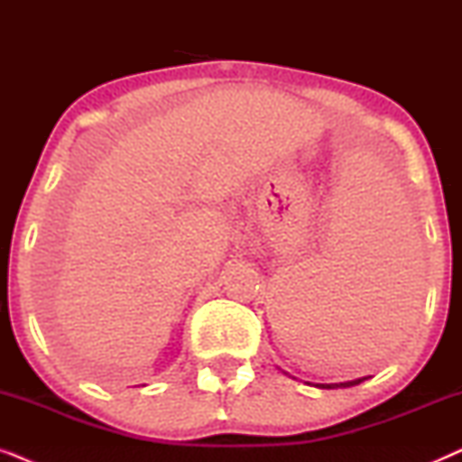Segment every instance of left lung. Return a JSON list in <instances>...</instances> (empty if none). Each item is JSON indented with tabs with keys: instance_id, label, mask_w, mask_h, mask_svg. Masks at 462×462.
I'll return each instance as SVG.
<instances>
[{
	"instance_id": "1",
	"label": "left lung",
	"mask_w": 462,
	"mask_h": 462,
	"mask_svg": "<svg viewBox=\"0 0 462 462\" xmlns=\"http://www.w3.org/2000/svg\"><path fill=\"white\" fill-rule=\"evenodd\" d=\"M365 381V376L364 378H357V381H346V383H334V384H319L321 389H345V387H353V384H359V383H364Z\"/></svg>"
}]
</instances>
